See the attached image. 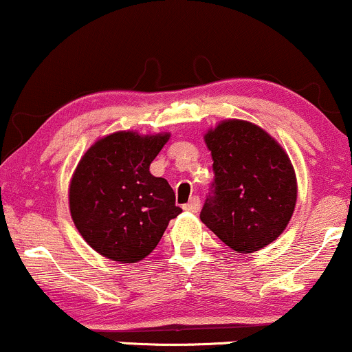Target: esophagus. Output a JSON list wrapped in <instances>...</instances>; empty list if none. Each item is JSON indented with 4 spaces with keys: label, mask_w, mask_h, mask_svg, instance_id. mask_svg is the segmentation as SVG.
<instances>
[{
    "label": "esophagus",
    "mask_w": 352,
    "mask_h": 352,
    "mask_svg": "<svg viewBox=\"0 0 352 352\" xmlns=\"http://www.w3.org/2000/svg\"><path fill=\"white\" fill-rule=\"evenodd\" d=\"M184 210H187V212H192V213L199 212V210H200V199H199V197H192L188 204L184 205Z\"/></svg>",
    "instance_id": "1"
}]
</instances>
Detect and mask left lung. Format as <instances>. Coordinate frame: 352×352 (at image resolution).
<instances>
[{"mask_svg": "<svg viewBox=\"0 0 352 352\" xmlns=\"http://www.w3.org/2000/svg\"><path fill=\"white\" fill-rule=\"evenodd\" d=\"M213 182L200 220L238 253L281 235L296 205V177L280 144L258 125L225 120L205 135Z\"/></svg>", "mask_w": 352, "mask_h": 352, "instance_id": "8db88e82", "label": "left lung"}]
</instances>
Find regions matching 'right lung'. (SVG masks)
<instances>
[{
    "label": "right lung",
    "instance_id": "add662e5",
    "mask_svg": "<svg viewBox=\"0 0 352 352\" xmlns=\"http://www.w3.org/2000/svg\"><path fill=\"white\" fill-rule=\"evenodd\" d=\"M168 137L116 132L80 159L69 188L71 215L84 240L102 256L140 261L182 212L168 182L148 172Z\"/></svg>",
    "mask_w": 352,
    "mask_h": 352
}]
</instances>
